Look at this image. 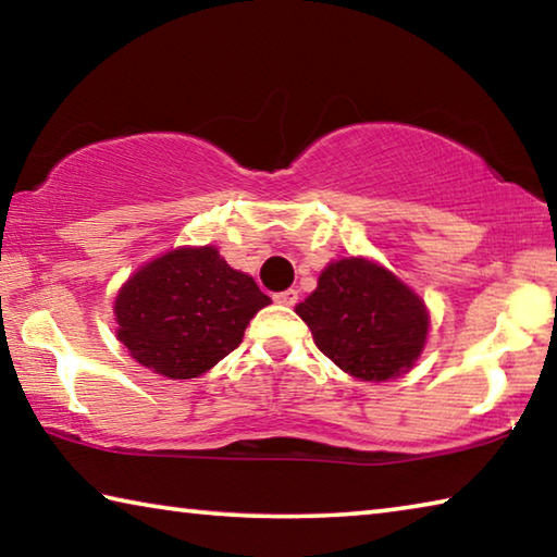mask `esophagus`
<instances>
[{
	"label": "esophagus",
	"instance_id": "34e87169",
	"mask_svg": "<svg viewBox=\"0 0 557 557\" xmlns=\"http://www.w3.org/2000/svg\"><path fill=\"white\" fill-rule=\"evenodd\" d=\"M272 299L277 301V305H287V307H292L295 305V301L299 299V292L297 289H282V292H275V295H272Z\"/></svg>",
	"mask_w": 557,
	"mask_h": 557
}]
</instances>
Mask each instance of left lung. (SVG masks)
Wrapping results in <instances>:
<instances>
[{
	"instance_id": "1",
	"label": "left lung",
	"mask_w": 557,
	"mask_h": 557,
	"mask_svg": "<svg viewBox=\"0 0 557 557\" xmlns=\"http://www.w3.org/2000/svg\"><path fill=\"white\" fill-rule=\"evenodd\" d=\"M295 312L319 351L361 381H388L412 369L430 326L422 299L363 258L332 262Z\"/></svg>"
}]
</instances>
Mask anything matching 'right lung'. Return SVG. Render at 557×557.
Returning <instances> with one entry per match:
<instances>
[{"mask_svg":"<svg viewBox=\"0 0 557 557\" xmlns=\"http://www.w3.org/2000/svg\"><path fill=\"white\" fill-rule=\"evenodd\" d=\"M270 297L213 245L178 248L137 270L115 299L117 336L137 363L196 379L240 346Z\"/></svg>","mask_w":557,"mask_h":557,"instance_id":"obj_1","label":"right lung"}]
</instances>
